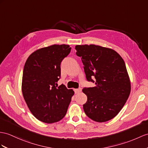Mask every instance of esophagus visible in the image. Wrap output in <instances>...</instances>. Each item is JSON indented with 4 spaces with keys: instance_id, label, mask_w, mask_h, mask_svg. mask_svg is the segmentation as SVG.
I'll use <instances>...</instances> for the list:
<instances>
[{
    "instance_id": "esophagus-1",
    "label": "esophagus",
    "mask_w": 148,
    "mask_h": 148,
    "mask_svg": "<svg viewBox=\"0 0 148 148\" xmlns=\"http://www.w3.org/2000/svg\"><path fill=\"white\" fill-rule=\"evenodd\" d=\"M75 93H79L82 92V88H77V89H75Z\"/></svg>"
}]
</instances>
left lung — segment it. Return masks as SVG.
<instances>
[{
	"mask_svg": "<svg viewBox=\"0 0 148 148\" xmlns=\"http://www.w3.org/2000/svg\"><path fill=\"white\" fill-rule=\"evenodd\" d=\"M86 80L93 87L84 88L87 101L83 107L93 121L103 122L116 117L130 95L131 82L124 60L114 49L95 45H77Z\"/></svg>",
	"mask_w": 148,
	"mask_h": 148,
	"instance_id": "left-lung-1",
	"label": "left lung"
}]
</instances>
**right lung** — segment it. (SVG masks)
<instances>
[{
  "label": "right lung",
  "instance_id": "obj_1",
  "mask_svg": "<svg viewBox=\"0 0 148 148\" xmlns=\"http://www.w3.org/2000/svg\"><path fill=\"white\" fill-rule=\"evenodd\" d=\"M71 51L69 45H53L37 49L24 64L22 92L32 115L41 122L51 124L64 117L74 95L72 89L58 86L60 64Z\"/></svg>",
  "mask_w": 148,
  "mask_h": 148
}]
</instances>
